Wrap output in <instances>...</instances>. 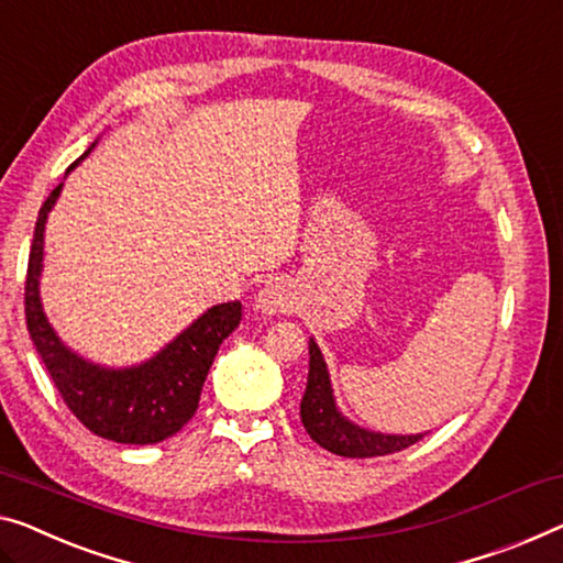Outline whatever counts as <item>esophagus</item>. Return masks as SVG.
Wrapping results in <instances>:
<instances>
[{
    "label": "esophagus",
    "instance_id": "esophagus-1",
    "mask_svg": "<svg viewBox=\"0 0 563 563\" xmlns=\"http://www.w3.org/2000/svg\"><path fill=\"white\" fill-rule=\"evenodd\" d=\"M292 290L288 288V283L283 280H271L263 290L257 292V308L267 316H280L288 313L292 308Z\"/></svg>",
    "mask_w": 563,
    "mask_h": 563
}]
</instances>
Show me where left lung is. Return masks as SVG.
<instances>
[{"label": "left lung", "mask_w": 563, "mask_h": 563, "mask_svg": "<svg viewBox=\"0 0 563 563\" xmlns=\"http://www.w3.org/2000/svg\"><path fill=\"white\" fill-rule=\"evenodd\" d=\"M310 354V368H308V384L306 394L300 399V419H303L306 432L310 440H316L321 448H325L333 455L343 457H376V455H391L409 448L424 438V434H382L368 432L364 427L349 422L339 409H335L329 368H325L323 354L318 343L308 341Z\"/></svg>", "instance_id": "left-lung-1"}]
</instances>
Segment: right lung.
Returning a JSON list of instances; mask_svg holds the SVG:
<instances>
[{
	"label": "right lung",
	"mask_w": 563,
	"mask_h": 563,
	"mask_svg": "<svg viewBox=\"0 0 563 563\" xmlns=\"http://www.w3.org/2000/svg\"><path fill=\"white\" fill-rule=\"evenodd\" d=\"M90 148L78 162L67 166V172H73L90 154ZM60 189L63 184H57L45 205L40 207L35 238L30 247L24 316H27L32 343H35L42 364L47 366L49 379L55 382L67 409L90 432L123 444H156L172 438L195 417L201 387H205L220 343L242 321V303L234 300V303L209 308L187 331L176 335L169 346L139 366L103 368L73 354L55 335L40 303L45 222L47 212L60 197Z\"/></svg>",
	"instance_id": "right-lung-1"
}]
</instances>
